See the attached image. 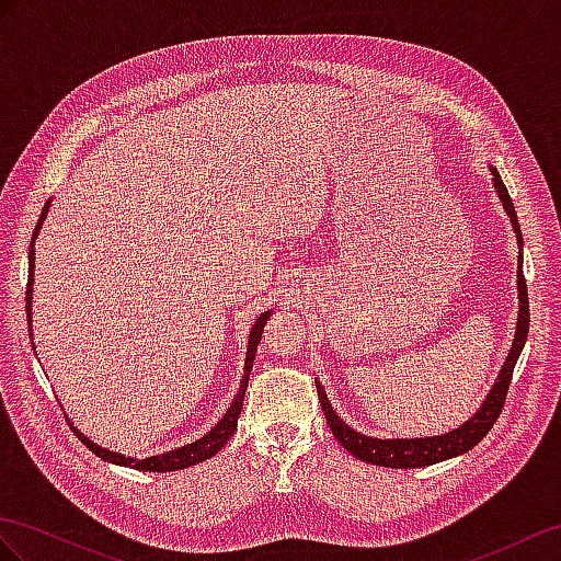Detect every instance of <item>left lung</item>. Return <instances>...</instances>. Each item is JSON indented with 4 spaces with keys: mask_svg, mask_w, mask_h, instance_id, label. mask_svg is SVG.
<instances>
[{
    "mask_svg": "<svg viewBox=\"0 0 561 561\" xmlns=\"http://www.w3.org/2000/svg\"><path fill=\"white\" fill-rule=\"evenodd\" d=\"M493 172V184L495 192L502 201V208L507 210L516 241L522 243V229H519V220H516L514 213V204L510 198V192L505 182H502L500 172L491 165ZM516 282H519V320H516V334L512 341V351L507 355L505 365H502L497 381L493 383L491 393L485 396L483 405L477 410L471 420H467L462 426H457L448 434L440 436H428V438H371L365 434H357L355 428H351L346 422H343L339 414L334 412V408L329 405V398L324 393L322 386L318 383V396L322 403V412L327 417L329 428H332L334 438L346 448L353 457L363 459V462L369 465H379V467H391V469H414V467H428L443 462V459H450L462 455L467 450H471L488 431L493 428V424L497 422L502 408H505V398H507V389L512 381V371L516 360H519V353L526 343L528 336V291H526V279H524V270H522V257H519V272H516Z\"/></svg>",
    "mask_w": 561,
    "mask_h": 561,
    "instance_id": "left-lung-1",
    "label": "left lung"
}]
</instances>
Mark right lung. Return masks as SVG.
Instances as JSON below:
<instances>
[{
  "mask_svg": "<svg viewBox=\"0 0 561 561\" xmlns=\"http://www.w3.org/2000/svg\"><path fill=\"white\" fill-rule=\"evenodd\" d=\"M49 204L51 201H47V206L42 208L39 213V220L35 225V232H33V243H31V255H27V291H25V310H27V324L33 322V277H35V237L39 232L42 222H45L47 213H49ZM270 312H263L261 318L255 320V324L251 327V334H249V348H247V363H243V377H241V383H239V391L232 400V405L227 408V412L222 414V420L215 424L206 436H201L198 440L184 445V448H178V450H170V453H163V455H153V457H147V459H135V457H125L121 453H113V450H106L102 448V445L92 443L88 436L80 434V431L70 424V428H73V434L88 445V448L96 455L106 459V462H113V465H123V467H133V469H139V471H175V469H186L192 465H198L204 462V459L213 457L215 453H218L222 445L229 440V436L234 434L237 431V420L241 414V405H243V393H247V386H249V377H251V367H253V357H255V348H257V341H261L263 336V327H265V320L270 318ZM31 336H33V329H31Z\"/></svg>",
  "mask_w": 561,
  "mask_h": 561,
  "instance_id": "1",
  "label": "right lung"
}]
</instances>
